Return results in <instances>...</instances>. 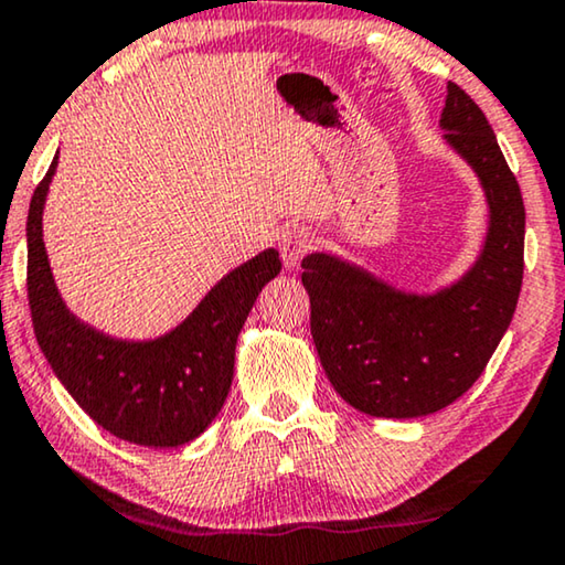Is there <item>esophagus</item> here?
Returning <instances> with one entry per match:
<instances>
[{
	"label": "esophagus",
	"mask_w": 565,
	"mask_h": 565,
	"mask_svg": "<svg viewBox=\"0 0 565 565\" xmlns=\"http://www.w3.org/2000/svg\"><path fill=\"white\" fill-rule=\"evenodd\" d=\"M280 254H282V262L288 269H296L300 265V259L306 257L308 252L313 249V234L308 228H288L282 231L280 236Z\"/></svg>",
	"instance_id": "esophagus-1"
}]
</instances>
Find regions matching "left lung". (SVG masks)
<instances>
[{
  "mask_svg": "<svg viewBox=\"0 0 565 565\" xmlns=\"http://www.w3.org/2000/svg\"><path fill=\"white\" fill-rule=\"evenodd\" d=\"M439 128L481 182L489 228L460 280L408 292L334 254L303 259L316 352L334 391L362 414L414 419L460 398L512 323L524 269V203L473 99L447 84Z\"/></svg>",
  "mask_w": 565,
  "mask_h": 565,
  "instance_id": "obj_1",
  "label": "left lung"
}]
</instances>
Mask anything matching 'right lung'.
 Instances as JSON below:
<instances>
[{"instance_id":"1","label":"right lung","mask_w":565,"mask_h":565,"mask_svg":"<svg viewBox=\"0 0 565 565\" xmlns=\"http://www.w3.org/2000/svg\"><path fill=\"white\" fill-rule=\"evenodd\" d=\"M58 157L28 213V300L35 339L72 398L110 435L143 447H180L203 435L234 381L236 339L262 288L280 275L265 249L231 269L188 319L157 339L103 334L68 311L43 244V207Z\"/></svg>"}]
</instances>
